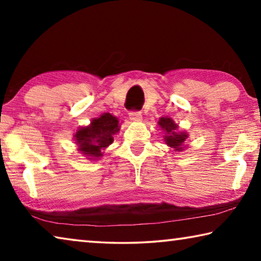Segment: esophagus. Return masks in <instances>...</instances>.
<instances>
[{
	"label": "esophagus",
	"instance_id": "34e87169",
	"mask_svg": "<svg viewBox=\"0 0 261 261\" xmlns=\"http://www.w3.org/2000/svg\"><path fill=\"white\" fill-rule=\"evenodd\" d=\"M129 117H130V120L134 122H140L141 120H143V115H141L140 112H130Z\"/></svg>",
	"mask_w": 261,
	"mask_h": 261
}]
</instances>
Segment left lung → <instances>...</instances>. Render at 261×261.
Segmentation results:
<instances>
[{"label": "left lung", "mask_w": 261, "mask_h": 261, "mask_svg": "<svg viewBox=\"0 0 261 261\" xmlns=\"http://www.w3.org/2000/svg\"><path fill=\"white\" fill-rule=\"evenodd\" d=\"M161 129L165 131V141L168 146L175 149V152L183 151L184 144L188 139V134L183 131H177V124L169 117H161L158 122Z\"/></svg>", "instance_id": "1"}]
</instances>
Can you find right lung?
I'll use <instances>...</instances> for the list:
<instances>
[{
	"label": "right lung",
	"instance_id": "right-lung-1",
	"mask_svg": "<svg viewBox=\"0 0 261 261\" xmlns=\"http://www.w3.org/2000/svg\"><path fill=\"white\" fill-rule=\"evenodd\" d=\"M120 131L118 120L112 114L105 113L98 118H93L91 124L78 129L74 134V140L78 151L87 159L102 156V149L114 141V136Z\"/></svg>",
	"mask_w": 261,
	"mask_h": 261
}]
</instances>
